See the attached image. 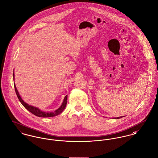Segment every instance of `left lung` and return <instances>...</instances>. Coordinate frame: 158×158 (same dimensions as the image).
<instances>
[{
  "label": "left lung",
  "mask_w": 158,
  "mask_h": 158,
  "mask_svg": "<svg viewBox=\"0 0 158 158\" xmlns=\"http://www.w3.org/2000/svg\"><path fill=\"white\" fill-rule=\"evenodd\" d=\"M122 118V117H115V118H114V119H119V118Z\"/></svg>",
  "instance_id": "1"
}]
</instances>
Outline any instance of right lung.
Returning a JSON list of instances; mask_svg holds the SVG:
<instances>
[{
  "instance_id": "1",
  "label": "right lung",
  "mask_w": 158,
  "mask_h": 158,
  "mask_svg": "<svg viewBox=\"0 0 158 158\" xmlns=\"http://www.w3.org/2000/svg\"><path fill=\"white\" fill-rule=\"evenodd\" d=\"M13 78L14 79V73H13ZM14 88H15V91L17 96L18 97V98H19V101L20 102V103L22 104V105L24 106L26 109L28 110L29 112H31L32 114H33L34 115H36L37 117L46 118V117H52L56 116V115H59L60 114H61V112L64 110V109H65V106H66L67 102V95L65 96V97H64L63 102H62L61 106L58 109L55 110L54 112H46L42 111L41 110H40L38 108H36V107H35V106L29 105L27 103H26V102H24V101L22 100V98L20 97L19 93L18 90H17V89L16 88V86H15V83H14Z\"/></svg>"
}]
</instances>
